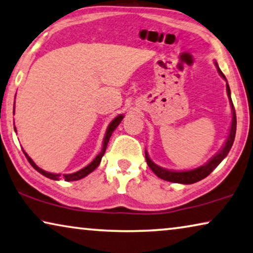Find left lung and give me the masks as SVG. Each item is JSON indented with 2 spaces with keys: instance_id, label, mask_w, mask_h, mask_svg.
<instances>
[{
  "instance_id": "left-lung-1",
  "label": "left lung",
  "mask_w": 253,
  "mask_h": 253,
  "mask_svg": "<svg viewBox=\"0 0 253 253\" xmlns=\"http://www.w3.org/2000/svg\"><path fill=\"white\" fill-rule=\"evenodd\" d=\"M216 67L218 73L221 77H223L226 81L225 75L221 73V70L218 67L217 62H216ZM226 89H227V95L229 99V102H231V108H232V112H233V118H232V125H231V129H229V135L227 139H226L225 145L223 146L219 152H218L216 156L211 158V159L207 163L206 165L201 166V167H198L195 169H192V170H187V171H172V170H168V169H164L159 167V166L156 165L152 160L150 159L148 156V152L145 151V159L146 163H148L149 167L151 168L154 174H156L159 178L168 180V182H172V183H179V184H193L197 183L199 180H201L203 178H206L211 171L213 170L214 168L219 165L221 161L224 160V158L227 156L229 150H231L233 143H234V138H235V133H236V115H235V109L234 105H233L232 99H231V89H229L228 83L226 81Z\"/></svg>"
}]
</instances>
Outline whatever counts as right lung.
I'll return each mask as SVG.
<instances>
[{
    "label": "right lung",
    "mask_w": 253,
    "mask_h": 253,
    "mask_svg": "<svg viewBox=\"0 0 253 253\" xmlns=\"http://www.w3.org/2000/svg\"><path fill=\"white\" fill-rule=\"evenodd\" d=\"M13 115H14V107H13ZM123 118H124L123 115L117 116L116 118L110 123V125L108 126L107 131H105V136H104V138H103L102 150H101V152H100L99 154H97V156H96L95 158H94V160L92 161V163L86 166V167H84L83 169H81V170H78V171H76V172H73V174L60 175V174H52V172H47V171L43 170V169H41L40 167H37V166L35 165V163H34V161H33L32 159H30L29 156H28V154L26 153V152H25V156H26V158H27V160L29 161V164L33 166L34 169H36V170L39 171L40 174H42L43 176L47 177V178L54 179V180H59V179L62 178V179L67 180V182H73V180L82 179V178H84L85 176H87V175L89 174V172H92V171L94 170V169H95V168L97 167V166L100 165L101 159H102L103 154H104V152H105V149H107V145H108L109 139H110V137H111V134L114 133V130L116 129L117 126H118L119 124L122 123ZM13 124H14V123H13ZM14 130H16V127H14ZM16 131H17V130H16Z\"/></svg>",
    "instance_id": "1"
}]
</instances>
